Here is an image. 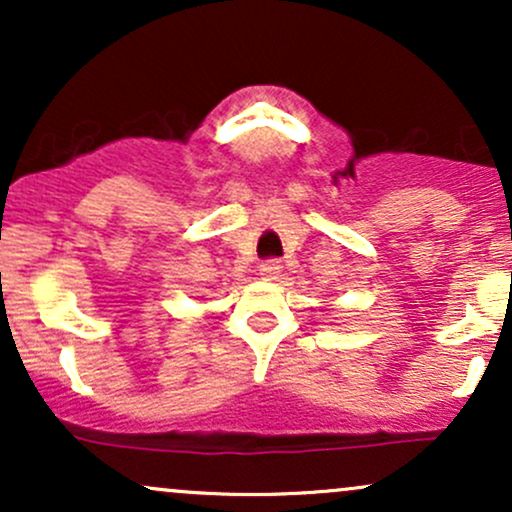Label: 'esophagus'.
<instances>
[{
    "mask_svg": "<svg viewBox=\"0 0 512 512\" xmlns=\"http://www.w3.org/2000/svg\"><path fill=\"white\" fill-rule=\"evenodd\" d=\"M279 274H281L279 260H264L260 264V276H262V279L274 281V279H279Z\"/></svg>",
    "mask_w": 512,
    "mask_h": 512,
    "instance_id": "esophagus-1",
    "label": "esophagus"
}]
</instances>
